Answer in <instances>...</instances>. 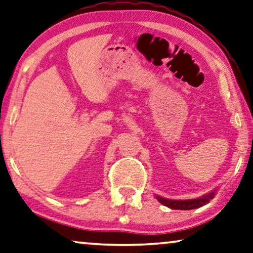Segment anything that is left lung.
<instances>
[{
	"instance_id": "obj_1",
	"label": "left lung",
	"mask_w": 253,
	"mask_h": 253,
	"mask_svg": "<svg viewBox=\"0 0 253 253\" xmlns=\"http://www.w3.org/2000/svg\"><path fill=\"white\" fill-rule=\"evenodd\" d=\"M214 197V191L210 192L209 194L203 195L201 198L198 199H192V200H169L159 195H156V198L160 203H163L164 206L168 207L170 209H177V210H191V209H197L200 207L207 205L210 202V200Z\"/></svg>"
}]
</instances>
